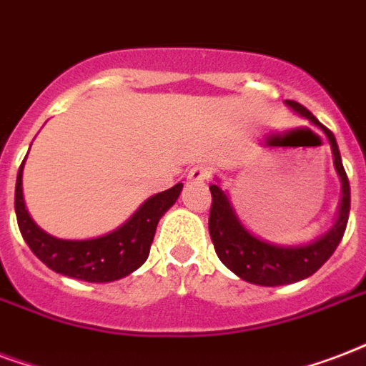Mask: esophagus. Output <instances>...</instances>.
<instances>
[{"label":"esophagus","instance_id":"34e87169","mask_svg":"<svg viewBox=\"0 0 366 366\" xmlns=\"http://www.w3.org/2000/svg\"><path fill=\"white\" fill-rule=\"evenodd\" d=\"M209 177H211V169H209L207 164H195L188 174V178L192 182H203V180H207Z\"/></svg>","mask_w":366,"mask_h":366}]
</instances>
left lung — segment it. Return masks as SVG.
Segmentation results:
<instances>
[{
    "label": "left lung",
    "mask_w": 366,
    "mask_h": 366,
    "mask_svg": "<svg viewBox=\"0 0 366 366\" xmlns=\"http://www.w3.org/2000/svg\"><path fill=\"white\" fill-rule=\"evenodd\" d=\"M286 105L326 134L332 146L334 167L342 180V203H340L336 224L325 236L307 245H274L247 232L239 222L238 214L234 213L228 195L217 184H211L209 189L213 195V203L209 213V234L213 239L214 251L234 274H238L245 282L259 284V286H284V284L300 282L303 278L315 274L336 251L344 238L347 219H350V180L342 164V155L334 134L322 127L319 119L301 103L286 99Z\"/></svg>",
    "instance_id": "1"
}]
</instances>
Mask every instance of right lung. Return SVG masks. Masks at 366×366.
<instances>
[{
  "label": "right lung",
  "instance_id": "add662e5",
  "mask_svg": "<svg viewBox=\"0 0 366 366\" xmlns=\"http://www.w3.org/2000/svg\"><path fill=\"white\" fill-rule=\"evenodd\" d=\"M22 167L15 188V213L22 238L49 269L84 282H113L146 263L159 219L182 192V184H177L149 197L115 232L94 239H59L44 232L30 219L22 197Z\"/></svg>",
  "mask_w": 366,
  "mask_h": 366
}]
</instances>
